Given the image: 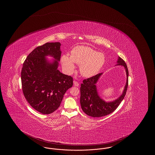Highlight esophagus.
Here are the masks:
<instances>
[{
    "label": "esophagus",
    "instance_id": "esophagus-1",
    "mask_svg": "<svg viewBox=\"0 0 155 155\" xmlns=\"http://www.w3.org/2000/svg\"><path fill=\"white\" fill-rule=\"evenodd\" d=\"M74 85L75 86H79V82H77L76 81H74Z\"/></svg>",
    "mask_w": 155,
    "mask_h": 155
}]
</instances>
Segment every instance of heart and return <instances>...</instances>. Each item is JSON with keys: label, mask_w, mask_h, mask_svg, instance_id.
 <instances>
[{"label": "heart", "mask_w": 155, "mask_h": 155, "mask_svg": "<svg viewBox=\"0 0 155 155\" xmlns=\"http://www.w3.org/2000/svg\"><path fill=\"white\" fill-rule=\"evenodd\" d=\"M63 68L68 73L75 69L74 63L80 65V71L85 77L95 75L105 63V57L102 53H98L91 48L77 46L73 48L70 56L64 55L61 58Z\"/></svg>", "instance_id": "heart-1"}]
</instances>
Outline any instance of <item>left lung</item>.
Returning a JSON list of instances; mask_svg holds the SVG:
<instances>
[{"label": "left lung", "mask_w": 155, "mask_h": 155, "mask_svg": "<svg viewBox=\"0 0 155 155\" xmlns=\"http://www.w3.org/2000/svg\"><path fill=\"white\" fill-rule=\"evenodd\" d=\"M118 65L125 67L127 75V80L122 95L112 102H106L98 95L96 83L102 73H100L90 78L84 79L80 87V104L82 111L86 115L93 117H99L107 115L114 112L124 99L128 87L129 71L125 61L119 57Z\"/></svg>", "instance_id": "1"}]
</instances>
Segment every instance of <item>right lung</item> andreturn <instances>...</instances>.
<instances>
[{
  "instance_id": "obj_1",
  "label": "right lung",
  "mask_w": 155,
  "mask_h": 155,
  "mask_svg": "<svg viewBox=\"0 0 155 155\" xmlns=\"http://www.w3.org/2000/svg\"><path fill=\"white\" fill-rule=\"evenodd\" d=\"M60 43H46L36 47L24 61L21 73L22 90L30 106L43 114L59 108L64 95L72 87L73 78L60 73L58 67L61 51ZM55 59L49 63L45 57Z\"/></svg>"
}]
</instances>
